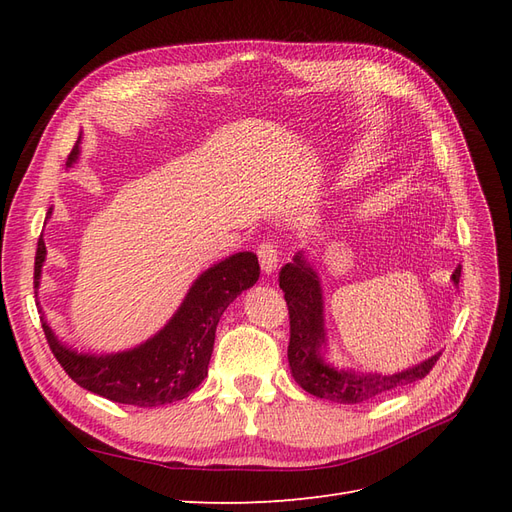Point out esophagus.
<instances>
[{
	"label": "esophagus",
	"instance_id": "34e87169",
	"mask_svg": "<svg viewBox=\"0 0 512 512\" xmlns=\"http://www.w3.org/2000/svg\"><path fill=\"white\" fill-rule=\"evenodd\" d=\"M258 260H260V267L265 273H273L275 267H277V260H280V256H277V247L273 245V241H262L258 245Z\"/></svg>",
	"mask_w": 512,
	"mask_h": 512
}]
</instances>
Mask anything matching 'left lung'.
<instances>
[{
  "label": "left lung",
  "mask_w": 512,
  "mask_h": 512,
  "mask_svg": "<svg viewBox=\"0 0 512 512\" xmlns=\"http://www.w3.org/2000/svg\"><path fill=\"white\" fill-rule=\"evenodd\" d=\"M461 267L455 269L453 282L459 286ZM280 288L288 305L290 339H288V363L290 374L303 391L320 399L337 401V404H361L382 393L399 389V386L423 380L440 354L431 356L421 365H414L393 376L380 374H352V371H337L322 361L320 346L324 344L322 327V292L316 271L307 265L301 254L294 256L280 271Z\"/></svg>",
  "instance_id": "8db88e82"
}]
</instances>
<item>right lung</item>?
<instances>
[{"mask_svg": "<svg viewBox=\"0 0 512 512\" xmlns=\"http://www.w3.org/2000/svg\"><path fill=\"white\" fill-rule=\"evenodd\" d=\"M79 156L74 145L68 156L72 164ZM51 213V211H49ZM46 256L42 237L38 239L34 262V288L40 286V271ZM260 277L258 258L239 252L222 260L198 277L188 297L166 327L149 342L119 354H79L55 337L42 320V331L57 363L83 389L117 404L153 408L188 397L207 378V367L224 309Z\"/></svg>", "mask_w": 512, "mask_h": 512, "instance_id": "right-lung-1", "label": "right lung"}]
</instances>
